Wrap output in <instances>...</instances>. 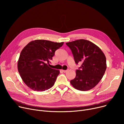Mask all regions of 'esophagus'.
Segmentation results:
<instances>
[{"label": "esophagus", "mask_w": 124, "mask_h": 124, "mask_svg": "<svg viewBox=\"0 0 124 124\" xmlns=\"http://www.w3.org/2000/svg\"><path fill=\"white\" fill-rule=\"evenodd\" d=\"M63 72H64V73H65V72H66L67 71H68V70H62Z\"/></svg>", "instance_id": "obj_1"}]
</instances>
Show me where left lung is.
Instances as JSON below:
<instances>
[{
  "mask_svg": "<svg viewBox=\"0 0 124 124\" xmlns=\"http://www.w3.org/2000/svg\"><path fill=\"white\" fill-rule=\"evenodd\" d=\"M76 64L81 66L76 70V77L70 81L75 89L87 91L95 87L102 79L107 68L106 58L101 50L89 41L80 39L66 43Z\"/></svg>",
  "mask_w": 124,
  "mask_h": 124,
  "instance_id": "left-lung-1",
  "label": "left lung"
}]
</instances>
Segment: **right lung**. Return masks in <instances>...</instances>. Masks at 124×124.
<instances>
[{"mask_svg":"<svg viewBox=\"0 0 124 124\" xmlns=\"http://www.w3.org/2000/svg\"><path fill=\"white\" fill-rule=\"evenodd\" d=\"M63 44L36 40L23 48L19 55L17 68L22 80L29 87L43 92L54 85L60 71L50 68L48 64L55 51Z\"/></svg>","mask_w":124,"mask_h":124,"instance_id":"obj_1","label":"right lung"}]
</instances>
